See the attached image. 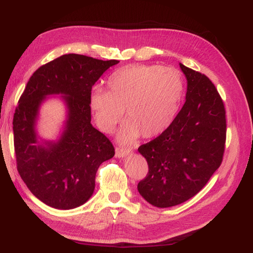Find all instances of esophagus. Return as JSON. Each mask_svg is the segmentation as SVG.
Wrapping results in <instances>:
<instances>
[{"label": "esophagus", "instance_id": "obj_1", "mask_svg": "<svg viewBox=\"0 0 253 253\" xmlns=\"http://www.w3.org/2000/svg\"><path fill=\"white\" fill-rule=\"evenodd\" d=\"M129 152H131V149H126L124 147H117L116 148V157H118V158L125 157L126 155L128 154Z\"/></svg>", "mask_w": 253, "mask_h": 253}]
</instances>
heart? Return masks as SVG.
<instances>
[{
	"instance_id": "obj_1",
	"label": "heart",
	"mask_w": 253,
	"mask_h": 253,
	"mask_svg": "<svg viewBox=\"0 0 253 253\" xmlns=\"http://www.w3.org/2000/svg\"><path fill=\"white\" fill-rule=\"evenodd\" d=\"M108 90L91 91L89 102L102 131L111 133L124 116L119 138L131 142L141 134L152 138L177 117L185 94L182 74L174 67L136 64L118 68L108 79Z\"/></svg>"
}]
</instances>
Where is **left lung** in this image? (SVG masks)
<instances>
[{
  "instance_id": "1",
  "label": "left lung",
  "mask_w": 253,
  "mask_h": 253,
  "mask_svg": "<svg viewBox=\"0 0 253 253\" xmlns=\"http://www.w3.org/2000/svg\"><path fill=\"white\" fill-rule=\"evenodd\" d=\"M179 65L188 81L186 102L165 132L138 148L149 172L137 189L158 208L179 205L196 195L218 169L225 153L223 99L206 75Z\"/></svg>"
}]
</instances>
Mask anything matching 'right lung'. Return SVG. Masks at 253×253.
I'll return each instance as SVG.
<instances>
[{"label":"right lung","mask_w":253,"mask_h":253,"mask_svg":"<svg viewBox=\"0 0 253 253\" xmlns=\"http://www.w3.org/2000/svg\"><path fill=\"white\" fill-rule=\"evenodd\" d=\"M119 61L68 53L40 66L29 78L13 115V144L21 178L37 198L56 209L85 203L99 166L115 155L111 140L90 124L91 88ZM65 93L67 129L57 144L39 145L34 121L46 94Z\"/></svg>","instance_id":"right-lung-1"}]
</instances>
